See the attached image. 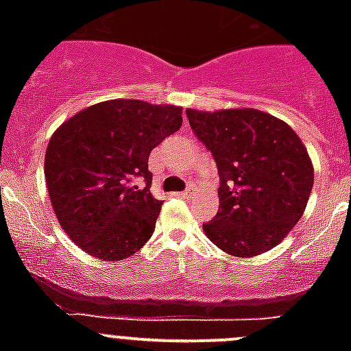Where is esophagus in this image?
<instances>
[{"mask_svg": "<svg viewBox=\"0 0 351 351\" xmlns=\"http://www.w3.org/2000/svg\"><path fill=\"white\" fill-rule=\"evenodd\" d=\"M193 186H188V188H186V190L184 191H182V193H179V195H181V197L182 198H190L191 197V195H193Z\"/></svg>", "mask_w": 351, "mask_h": 351, "instance_id": "1", "label": "esophagus"}]
</instances>
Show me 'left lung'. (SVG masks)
I'll use <instances>...</instances> for the list:
<instances>
[{
    "mask_svg": "<svg viewBox=\"0 0 351 351\" xmlns=\"http://www.w3.org/2000/svg\"><path fill=\"white\" fill-rule=\"evenodd\" d=\"M186 116L219 173V209L204 225L206 235L243 258L272 250L300 219L315 181L299 135L256 108H188Z\"/></svg>",
    "mask_w": 351,
    "mask_h": 351,
    "instance_id": "left-lung-1",
    "label": "left lung"
}]
</instances>
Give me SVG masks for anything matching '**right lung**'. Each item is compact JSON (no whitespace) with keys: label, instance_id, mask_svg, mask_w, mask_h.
Returning a JSON list of instances; mask_svg holds the SVG:
<instances>
[{"label":"right lung","instance_id":"obj_1","mask_svg":"<svg viewBox=\"0 0 351 351\" xmlns=\"http://www.w3.org/2000/svg\"><path fill=\"white\" fill-rule=\"evenodd\" d=\"M182 125V108L108 100L64 121L45 153V181L68 237L96 258L132 256L154 232L161 200L149 191V154ZM145 180L144 189L134 182Z\"/></svg>","mask_w":351,"mask_h":351}]
</instances>
